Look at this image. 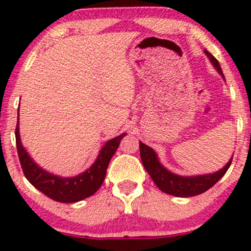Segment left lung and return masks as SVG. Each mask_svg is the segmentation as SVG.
I'll use <instances>...</instances> for the list:
<instances>
[{"label":"left lung","instance_id":"left-lung-1","mask_svg":"<svg viewBox=\"0 0 251 251\" xmlns=\"http://www.w3.org/2000/svg\"><path fill=\"white\" fill-rule=\"evenodd\" d=\"M204 54L211 60L212 65L216 68V70L224 78L223 71H222L218 60L212 55L211 52L207 51L206 49H204ZM139 149L143 165H144L145 170L148 171V174L150 175L151 180L154 181L155 185L163 192L171 196H176V197H192V196H197L206 192L207 190H209L212 186L216 185L223 177L224 174L226 173V170L230 166L231 159H233V156H231L230 160L226 164V166H223L221 170L216 171L213 174L196 176H181L169 171L163 164L160 163L156 152L150 147L145 145L144 143L139 142Z\"/></svg>","mask_w":251,"mask_h":251}]
</instances>
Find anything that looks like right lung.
<instances>
[{"label": "right lung", "mask_w": 251, "mask_h": 251, "mask_svg": "<svg viewBox=\"0 0 251 251\" xmlns=\"http://www.w3.org/2000/svg\"><path fill=\"white\" fill-rule=\"evenodd\" d=\"M18 119H20V113H18ZM18 124L20 123H17L16 128V144L23 174L37 190L48 196L49 199L63 202V203H75V202L82 201L94 195L101 187L109 161L116 150L118 149L121 140L123 139L124 135H127L123 133L108 140L100 150V154L95 160V163L82 174L73 176V177H61V176L48 173L37 163H34V160L23 148Z\"/></svg>", "instance_id": "obj_1"}]
</instances>
